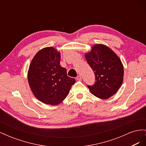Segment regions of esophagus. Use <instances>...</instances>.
Here are the masks:
<instances>
[{
	"instance_id": "obj_1",
	"label": "esophagus",
	"mask_w": 146,
	"mask_h": 146,
	"mask_svg": "<svg viewBox=\"0 0 146 146\" xmlns=\"http://www.w3.org/2000/svg\"><path fill=\"white\" fill-rule=\"evenodd\" d=\"M76 79H77V80H78V81H81V80H82V77H81L80 76H78L76 78Z\"/></svg>"
}]
</instances>
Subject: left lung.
I'll return each mask as SVG.
<instances>
[{
	"label": "left lung",
	"mask_w": 146,
	"mask_h": 146,
	"mask_svg": "<svg viewBox=\"0 0 146 146\" xmlns=\"http://www.w3.org/2000/svg\"><path fill=\"white\" fill-rule=\"evenodd\" d=\"M85 56L96 77L94 85L88 86L91 94L101 99L111 98L123 82V66L121 59L111 48L102 44H94Z\"/></svg>",
	"instance_id": "left-lung-1"
}]
</instances>
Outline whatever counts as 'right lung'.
I'll list each match as a JSON object with an SVG mask.
<instances>
[{
	"label": "right lung",
	"instance_id": "1",
	"mask_svg": "<svg viewBox=\"0 0 146 146\" xmlns=\"http://www.w3.org/2000/svg\"><path fill=\"white\" fill-rule=\"evenodd\" d=\"M60 52L53 47L39 50L30 64L27 78L34 96L41 102L56 105L68 95L76 80L60 64Z\"/></svg>",
	"mask_w": 146,
	"mask_h": 146
}]
</instances>
